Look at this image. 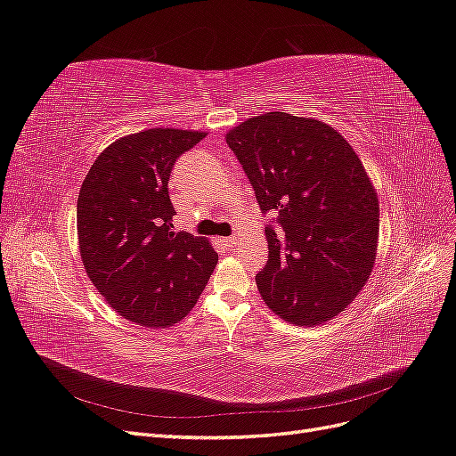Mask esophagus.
<instances>
[{
	"mask_svg": "<svg viewBox=\"0 0 456 456\" xmlns=\"http://www.w3.org/2000/svg\"><path fill=\"white\" fill-rule=\"evenodd\" d=\"M223 243H224L226 247H233V245H236V243H238V238H236V236H230V238H224V240H223Z\"/></svg>",
	"mask_w": 456,
	"mask_h": 456,
	"instance_id": "obj_1",
	"label": "esophagus"
}]
</instances>
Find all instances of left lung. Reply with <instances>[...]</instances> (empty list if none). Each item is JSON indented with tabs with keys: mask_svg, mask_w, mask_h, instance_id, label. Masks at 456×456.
<instances>
[{
	"mask_svg": "<svg viewBox=\"0 0 456 456\" xmlns=\"http://www.w3.org/2000/svg\"><path fill=\"white\" fill-rule=\"evenodd\" d=\"M262 213L268 262L256 275L266 306L293 325H322L360 295L375 266L379 196L362 159L327 123L266 112L226 133Z\"/></svg>",
	"mask_w": 456,
	"mask_h": 456,
	"instance_id": "8db88e82",
	"label": "left lung"
}]
</instances>
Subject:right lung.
Wrapping results in <instances>:
<instances>
[{
    "label": "right lung",
    "instance_id": "obj_1",
    "mask_svg": "<svg viewBox=\"0 0 456 456\" xmlns=\"http://www.w3.org/2000/svg\"><path fill=\"white\" fill-rule=\"evenodd\" d=\"M207 133L146 129L94 159L77 196V240L89 280L126 320L178 323L196 306L218 255L205 238L175 232L169 176Z\"/></svg>",
    "mask_w": 456,
    "mask_h": 456
}]
</instances>
